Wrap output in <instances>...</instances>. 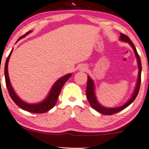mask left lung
Here are the masks:
<instances>
[{"mask_svg":"<svg viewBox=\"0 0 149 149\" xmlns=\"http://www.w3.org/2000/svg\"><path fill=\"white\" fill-rule=\"evenodd\" d=\"M120 39L121 41H125V42H127L130 44V46H132L133 48L134 51V54L136 56V59H137V63H138V68H139V74H138V79H137V83L136 84V88H135L134 91L133 95L132 96L130 99L123 106L118 107V108H106V107L102 106L98 101L96 98V95H95V87H94V83H93V80L89 77V76H88L87 79V85H86V97L88 98V101L89 102L90 105L92 107L94 110H96V111L99 112V113H102L103 115H111L114 114V113H118V112L123 111V109L126 108L127 107L130 106L132 102L134 101L136 97L137 96L139 91L140 88V84H141V59H140V57L139 56L137 51H136V48H135L134 45L132 43V41L130 40V38L128 37L127 36L123 34V33H120Z\"/></svg>","mask_w":149,"mask_h":149,"instance_id":"obj_1","label":"left lung"}]
</instances>
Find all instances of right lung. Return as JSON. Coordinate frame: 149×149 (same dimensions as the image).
Here are the masks:
<instances>
[{
  "mask_svg": "<svg viewBox=\"0 0 149 149\" xmlns=\"http://www.w3.org/2000/svg\"><path fill=\"white\" fill-rule=\"evenodd\" d=\"M30 32H31V31H27L26 34L22 36L20 38H19V39L17 40V41H19L21 38H24L25 36H26L27 34H29ZM13 52V50L10 53L9 56H8L7 60H6V65H5V77H6V86H7L8 93H9L10 96L11 97V98L13 99V101L15 103L16 105H17L19 108H21L22 109L24 110V111L30 112V113H46L49 110H51V108H53L56 105L57 101H58V98L59 96L60 93H61V88L63 87V86L64 85V84L68 81V79L72 76V74H68L65 75L64 77H62L61 78H60L59 79L57 80L56 82L53 84V87L51 88V91H50L49 93H48L47 98L44 100V101L41 102L39 103H36V104H29V103H26L22 101L20 98H19L15 92L14 91L13 87L11 86L9 76H8V62H9L10 57L11 56V53Z\"/></svg>",
  "mask_w": 149,
  "mask_h": 149,
  "instance_id": "1",
  "label": "right lung"
}]
</instances>
